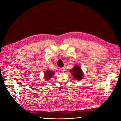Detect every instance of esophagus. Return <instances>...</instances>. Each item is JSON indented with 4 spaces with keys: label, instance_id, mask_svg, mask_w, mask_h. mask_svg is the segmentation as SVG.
<instances>
[{
    "label": "esophagus",
    "instance_id": "obj_1",
    "mask_svg": "<svg viewBox=\"0 0 121 121\" xmlns=\"http://www.w3.org/2000/svg\"><path fill=\"white\" fill-rule=\"evenodd\" d=\"M60 70L62 71V72H64L65 71V68L64 67H62V68H60Z\"/></svg>",
    "mask_w": 121,
    "mask_h": 121
}]
</instances>
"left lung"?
Returning <instances> with one entry per match:
<instances>
[{"label": "left lung", "instance_id": "8db88e82", "mask_svg": "<svg viewBox=\"0 0 121 121\" xmlns=\"http://www.w3.org/2000/svg\"><path fill=\"white\" fill-rule=\"evenodd\" d=\"M70 72L77 80H81L83 77V73L78 65H75L70 70Z\"/></svg>", "mask_w": 121, "mask_h": 121}]
</instances>
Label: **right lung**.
I'll return each mask as SVG.
<instances>
[{
    "label": "right lung",
    "mask_w": 121,
    "mask_h": 121,
    "mask_svg": "<svg viewBox=\"0 0 121 121\" xmlns=\"http://www.w3.org/2000/svg\"><path fill=\"white\" fill-rule=\"evenodd\" d=\"M54 74V72L53 71L47 70L45 72V73L44 74L45 78L46 80H48L49 79H50V78H51L53 77Z\"/></svg>",
    "instance_id": "obj_1"
}]
</instances>
